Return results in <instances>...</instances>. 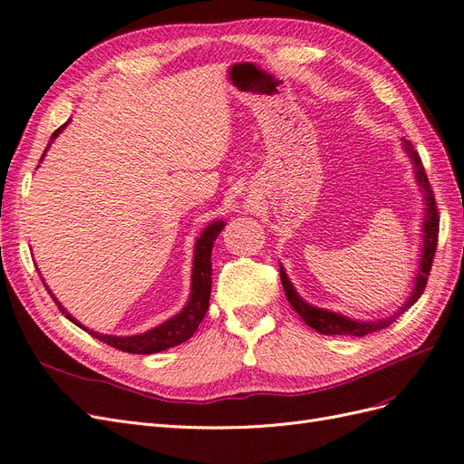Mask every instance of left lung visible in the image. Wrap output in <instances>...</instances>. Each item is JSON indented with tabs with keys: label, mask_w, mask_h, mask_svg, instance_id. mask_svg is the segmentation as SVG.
I'll return each instance as SVG.
<instances>
[{
	"label": "left lung",
	"mask_w": 464,
	"mask_h": 464,
	"mask_svg": "<svg viewBox=\"0 0 464 464\" xmlns=\"http://www.w3.org/2000/svg\"><path fill=\"white\" fill-rule=\"evenodd\" d=\"M402 140V148H405L409 158L414 163V177L418 185L422 187L424 192V221H422V254H420V267H418V274L414 277V287L411 296L405 301L395 314L392 316H385L382 320H370V322H361V320H351L347 316H341L337 312H330V310H324L318 306H312L308 304L304 298L298 295L293 287V283L289 281L285 270H283V266H279V276H281V283H283V289H285V296L289 304L293 306V310L298 314L304 320L306 325H310L312 330H316L324 335H354V337H364L368 334L373 332H380L383 327L392 325L402 312L407 308H411L420 295L426 289V283H428V276L431 270V262L433 256H436V246H438V233H440V218H438V206H436V198H433V190L430 187V181L426 177L424 166L420 161V156H418L412 150V144L405 139Z\"/></svg>",
	"instance_id": "obj_1"
}]
</instances>
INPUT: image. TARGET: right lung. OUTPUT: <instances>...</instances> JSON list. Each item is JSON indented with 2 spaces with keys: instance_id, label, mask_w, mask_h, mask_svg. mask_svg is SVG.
<instances>
[{
  "instance_id": "right-lung-1",
  "label": "right lung",
  "mask_w": 464,
  "mask_h": 464,
  "mask_svg": "<svg viewBox=\"0 0 464 464\" xmlns=\"http://www.w3.org/2000/svg\"><path fill=\"white\" fill-rule=\"evenodd\" d=\"M65 127H67V123L59 127L52 134L50 142H53L59 137V132H62ZM44 154H42V158H44ZM42 158H40V161H42ZM223 227H226V221H212L210 226H208L197 238V245H194L192 276H190V296H188L185 308L179 314H175V316L169 318L168 322H163L158 327H154V330L140 334V335L117 337V335H103V334L88 330V327H84L77 318L71 316V314L62 306V303H59L57 298L52 295V291L46 285V281L42 279L44 287L48 289L57 308L62 310V314H65L67 320H71L74 325H79L81 330L91 334L94 339L106 343V345L115 347L117 351L130 353V354H152V353L166 351L175 345H181V343L190 339L194 335V332L198 330L200 322L206 316V310H208V306H210V293H212V248H214V241L223 231Z\"/></svg>"
}]
</instances>
